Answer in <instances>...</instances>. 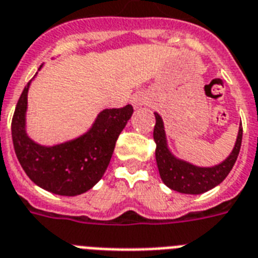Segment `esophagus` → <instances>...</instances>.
<instances>
[{
    "mask_svg": "<svg viewBox=\"0 0 258 258\" xmlns=\"http://www.w3.org/2000/svg\"><path fill=\"white\" fill-rule=\"evenodd\" d=\"M146 102V97L142 96V94H136V96L132 97V104L133 106H141Z\"/></svg>",
    "mask_w": 258,
    "mask_h": 258,
    "instance_id": "obj_1",
    "label": "esophagus"
}]
</instances>
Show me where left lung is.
<instances>
[{"label":"left lung","instance_id":"8db88e82","mask_svg":"<svg viewBox=\"0 0 258 258\" xmlns=\"http://www.w3.org/2000/svg\"><path fill=\"white\" fill-rule=\"evenodd\" d=\"M154 116H156V125H154L153 139L156 141V161L162 182L166 186L184 195H201L213 189L225 180V177L232 170L240 153L241 141H242L241 125L236 144L229 157L221 164L212 168H200L186 161L178 160L170 153L166 145L162 118L158 113H154Z\"/></svg>","mask_w":258,"mask_h":258}]
</instances>
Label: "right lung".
Wrapping results in <instances>:
<instances>
[{
  "label": "right lung",
  "mask_w": 258,
  "mask_h": 258,
  "mask_svg": "<svg viewBox=\"0 0 258 258\" xmlns=\"http://www.w3.org/2000/svg\"><path fill=\"white\" fill-rule=\"evenodd\" d=\"M29 86L30 81L22 90L12 119V139L18 161L29 178L45 190L59 196L85 193L104 176L119 133L133 114V106L105 109L81 137L42 146L25 132Z\"/></svg>",
  "instance_id": "obj_1"
}]
</instances>
